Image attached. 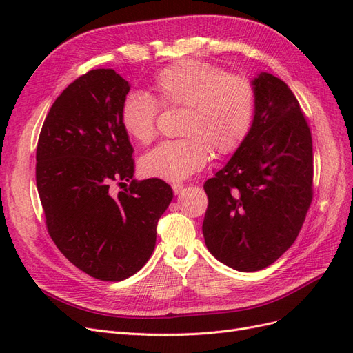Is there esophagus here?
Instances as JSON below:
<instances>
[{
    "label": "esophagus",
    "mask_w": 353,
    "mask_h": 353,
    "mask_svg": "<svg viewBox=\"0 0 353 353\" xmlns=\"http://www.w3.org/2000/svg\"><path fill=\"white\" fill-rule=\"evenodd\" d=\"M172 190H174V193H175V196H178V194H181V193H183V190H184V185H183V184H174V185H172Z\"/></svg>",
    "instance_id": "34e87169"
}]
</instances>
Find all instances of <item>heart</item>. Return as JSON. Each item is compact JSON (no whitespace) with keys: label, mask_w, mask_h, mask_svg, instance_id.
I'll use <instances>...</instances> for the list:
<instances>
[{"label":"heart","mask_w":353,"mask_h":353,"mask_svg":"<svg viewBox=\"0 0 353 353\" xmlns=\"http://www.w3.org/2000/svg\"><path fill=\"white\" fill-rule=\"evenodd\" d=\"M154 99L130 92L121 108V123L132 140L150 144L162 108L184 109L178 140L160 143L141 159L144 175L179 183L206 166L210 150L231 154L249 135L254 117V85L243 74L199 60H183L160 70L152 83Z\"/></svg>","instance_id":"heart-1"}]
</instances>
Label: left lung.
Here are the masks:
<instances>
[{
	"instance_id": "1",
	"label": "left lung",
	"mask_w": 353,
	"mask_h": 353,
	"mask_svg": "<svg viewBox=\"0 0 353 353\" xmlns=\"http://www.w3.org/2000/svg\"><path fill=\"white\" fill-rule=\"evenodd\" d=\"M249 135L208 179L206 248L241 272L274 263L299 236L312 201V137L287 83L261 72Z\"/></svg>"
}]
</instances>
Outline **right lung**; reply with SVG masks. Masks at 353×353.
Listing matches in <instances>:
<instances>
[{
    "label": "right lung",
    "instance_id": "right-lung-1",
    "mask_svg": "<svg viewBox=\"0 0 353 353\" xmlns=\"http://www.w3.org/2000/svg\"><path fill=\"white\" fill-rule=\"evenodd\" d=\"M130 83L113 69L82 74L56 99L37 147V187L50 237L97 280L140 271L157 221L174 197L165 181H135L134 148L121 123ZM130 187L117 195L112 183Z\"/></svg>",
    "mask_w": 353,
    "mask_h": 353
}]
</instances>
